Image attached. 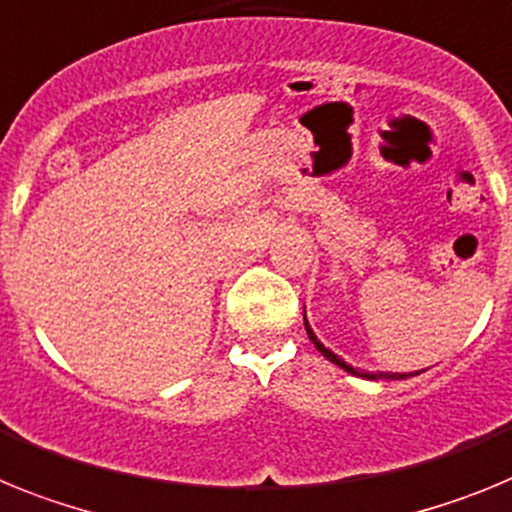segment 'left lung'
<instances>
[{"label": "left lung", "instance_id": "left-lung-1", "mask_svg": "<svg viewBox=\"0 0 512 512\" xmlns=\"http://www.w3.org/2000/svg\"><path fill=\"white\" fill-rule=\"evenodd\" d=\"M304 327H306V335H309V340L314 342V348H317L319 353H322L324 358H327V361L335 363V366H340L342 371L353 373V376H361V379H368V381H399V379H410V376H417V373H422V371H428V368H422V371H415V373H391V371H376V373L371 371V373H368V371H358V368H353V366H350V363L342 361L340 355L332 353L330 348H324L322 342L317 340L314 330H311L309 322H306V311H304Z\"/></svg>", "mask_w": 512, "mask_h": 512}]
</instances>
